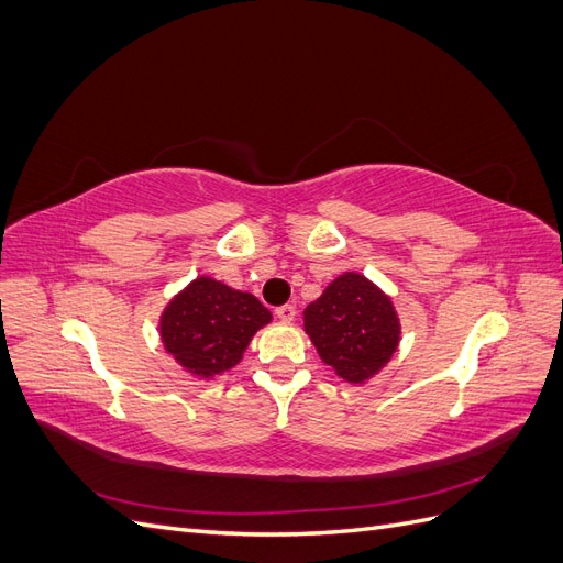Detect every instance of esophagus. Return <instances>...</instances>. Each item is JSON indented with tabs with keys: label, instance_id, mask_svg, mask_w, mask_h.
<instances>
[{
	"label": "esophagus",
	"instance_id": "34e87169",
	"mask_svg": "<svg viewBox=\"0 0 563 563\" xmlns=\"http://www.w3.org/2000/svg\"><path fill=\"white\" fill-rule=\"evenodd\" d=\"M275 314H277V319H279V321H284V323H291V321L296 319V308H294V305H282V308H277V310H275Z\"/></svg>",
	"mask_w": 563,
	"mask_h": 563
}]
</instances>
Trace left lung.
<instances>
[{
    "mask_svg": "<svg viewBox=\"0 0 563 563\" xmlns=\"http://www.w3.org/2000/svg\"><path fill=\"white\" fill-rule=\"evenodd\" d=\"M302 331L338 378L366 385L395 356L401 321L378 284L360 272H343L302 310Z\"/></svg>",
    "mask_w": 563,
    "mask_h": 563,
    "instance_id": "obj_1",
    "label": "left lung"
}]
</instances>
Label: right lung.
<instances>
[{
	"mask_svg": "<svg viewBox=\"0 0 563 563\" xmlns=\"http://www.w3.org/2000/svg\"><path fill=\"white\" fill-rule=\"evenodd\" d=\"M272 321L253 294L199 275L159 314V338L176 364L199 380L223 376L244 360L251 338Z\"/></svg>",
	"mask_w": 563,
	"mask_h": 563,
	"instance_id": "right-lung-1",
	"label": "right lung"
}]
</instances>
